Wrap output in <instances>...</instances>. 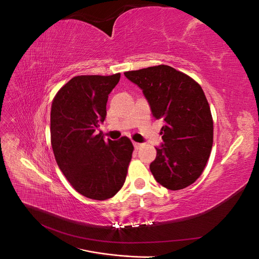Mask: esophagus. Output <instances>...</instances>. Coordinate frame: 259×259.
<instances>
[{
  "label": "esophagus",
  "mask_w": 259,
  "mask_h": 259,
  "mask_svg": "<svg viewBox=\"0 0 259 259\" xmlns=\"http://www.w3.org/2000/svg\"><path fill=\"white\" fill-rule=\"evenodd\" d=\"M133 145H134V147H135V149H136V150H138V149L140 148V147H142V144H140V143H133Z\"/></svg>",
  "instance_id": "esophagus-1"
}]
</instances>
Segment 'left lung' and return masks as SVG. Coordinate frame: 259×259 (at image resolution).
<instances>
[{
    "label": "left lung",
    "instance_id": "obj_1",
    "mask_svg": "<svg viewBox=\"0 0 259 259\" xmlns=\"http://www.w3.org/2000/svg\"><path fill=\"white\" fill-rule=\"evenodd\" d=\"M143 91L152 115L163 120V144L150 170L169 190L190 186L204 170L213 146V119L201 86L190 76L160 65L125 72Z\"/></svg>",
    "mask_w": 259,
    "mask_h": 259
}]
</instances>
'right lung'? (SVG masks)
<instances>
[{
  "label": "right lung",
  "mask_w": 259,
  "mask_h": 259,
  "mask_svg": "<svg viewBox=\"0 0 259 259\" xmlns=\"http://www.w3.org/2000/svg\"><path fill=\"white\" fill-rule=\"evenodd\" d=\"M121 74L77 75L58 91L51 110V142L60 170L86 198L107 200L124 185L134 147L127 137L105 142L99 124Z\"/></svg>",
  "instance_id": "add662e5"
}]
</instances>
